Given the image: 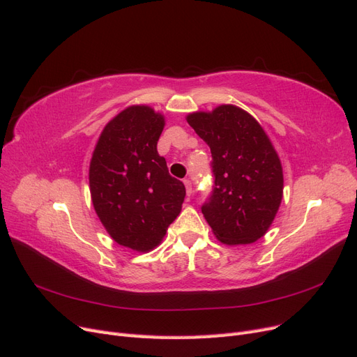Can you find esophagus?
<instances>
[{"label": "esophagus", "mask_w": 357, "mask_h": 357, "mask_svg": "<svg viewBox=\"0 0 357 357\" xmlns=\"http://www.w3.org/2000/svg\"><path fill=\"white\" fill-rule=\"evenodd\" d=\"M183 183H185V188H187V195L192 194V183L190 179H183Z\"/></svg>", "instance_id": "obj_1"}]
</instances>
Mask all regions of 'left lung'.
Segmentation results:
<instances>
[{
	"instance_id": "1",
	"label": "left lung",
	"mask_w": 357,
	"mask_h": 357,
	"mask_svg": "<svg viewBox=\"0 0 357 357\" xmlns=\"http://www.w3.org/2000/svg\"><path fill=\"white\" fill-rule=\"evenodd\" d=\"M187 121L212 154V192L202 204L206 221L222 243H254L271 225L283 194L282 165L268 136L234 105L190 114Z\"/></svg>"
}]
</instances>
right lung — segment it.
<instances>
[{"instance_id": "right-lung-1", "label": "right lung", "mask_w": 357, "mask_h": 357, "mask_svg": "<svg viewBox=\"0 0 357 357\" xmlns=\"http://www.w3.org/2000/svg\"><path fill=\"white\" fill-rule=\"evenodd\" d=\"M163 128V116L149 107L126 108L105 126L90 162L100 222L119 245L137 252L162 241L185 199V185L157 153Z\"/></svg>"}]
</instances>
